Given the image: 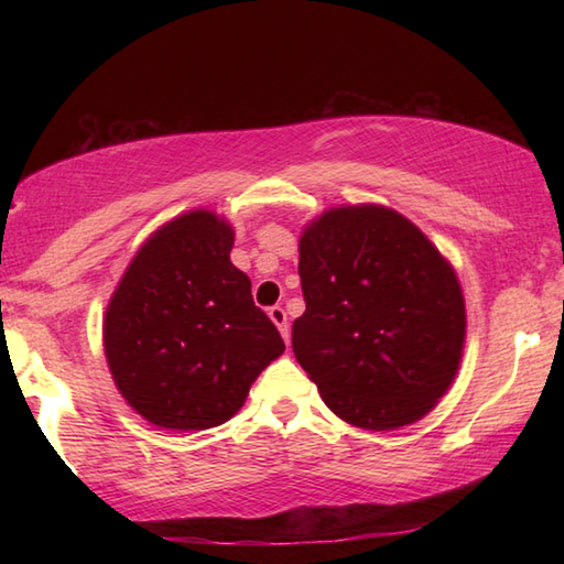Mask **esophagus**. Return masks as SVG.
<instances>
[{
  "label": "esophagus",
  "mask_w": 564,
  "mask_h": 564,
  "mask_svg": "<svg viewBox=\"0 0 564 564\" xmlns=\"http://www.w3.org/2000/svg\"><path fill=\"white\" fill-rule=\"evenodd\" d=\"M269 316H271V321L275 323V328L281 330L283 340L289 343V338H291V328H289V316H285V311L281 308V305H271V308H269Z\"/></svg>",
  "instance_id": "obj_1"
}]
</instances>
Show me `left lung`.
Returning <instances> with one entry per match:
<instances>
[{
  "label": "left lung",
  "mask_w": 564,
  "mask_h": 564,
  "mask_svg": "<svg viewBox=\"0 0 564 564\" xmlns=\"http://www.w3.org/2000/svg\"><path fill=\"white\" fill-rule=\"evenodd\" d=\"M305 313L293 352L323 403L366 431L431 413L460 368L465 301L453 265L393 208L323 212L299 243Z\"/></svg>",
  "instance_id": "obj_1"
}]
</instances>
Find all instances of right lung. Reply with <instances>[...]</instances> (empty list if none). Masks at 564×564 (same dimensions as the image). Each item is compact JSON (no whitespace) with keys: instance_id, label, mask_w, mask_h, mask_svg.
Masks as SVG:
<instances>
[{"instance_id":"right-lung-1","label":"right lung","mask_w":564,"mask_h":564,"mask_svg":"<svg viewBox=\"0 0 564 564\" xmlns=\"http://www.w3.org/2000/svg\"><path fill=\"white\" fill-rule=\"evenodd\" d=\"M234 228L214 212L181 214L133 256L104 316L119 393L169 431L234 417L261 370L285 350L231 263Z\"/></svg>"}]
</instances>
